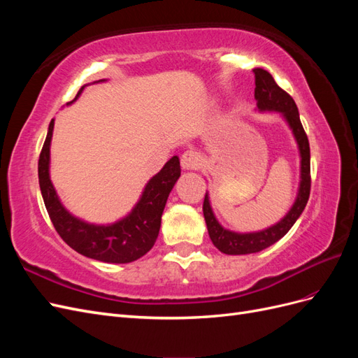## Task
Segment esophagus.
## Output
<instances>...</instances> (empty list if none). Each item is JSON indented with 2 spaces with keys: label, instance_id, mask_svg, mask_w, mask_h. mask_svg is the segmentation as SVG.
Masks as SVG:
<instances>
[{
  "label": "esophagus",
  "instance_id": "esophagus-1",
  "mask_svg": "<svg viewBox=\"0 0 358 358\" xmlns=\"http://www.w3.org/2000/svg\"><path fill=\"white\" fill-rule=\"evenodd\" d=\"M200 164H201L200 155L197 152H194V150H187V152L182 154L180 157V166L183 170H194Z\"/></svg>",
  "mask_w": 358,
  "mask_h": 358
}]
</instances>
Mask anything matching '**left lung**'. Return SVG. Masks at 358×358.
<instances>
[{"mask_svg": "<svg viewBox=\"0 0 358 358\" xmlns=\"http://www.w3.org/2000/svg\"><path fill=\"white\" fill-rule=\"evenodd\" d=\"M255 74V100L258 112H278L285 119L300 154V183L297 189V197L292 203L285 216L276 224L267 227L264 230L252 233H237L227 230L216 220L212 210L209 192H206L203 203V215L208 225V231L212 243L227 255H245L259 252L270 245L276 243L279 239L289 231V229L299 220L301 212L305 210L310 192V149L308 136L300 122L299 109L294 100L280 90L272 74L263 69H254Z\"/></svg>", "mask_w": 358, "mask_h": 358, "instance_id": "8db88e82", "label": "left lung"}]
</instances>
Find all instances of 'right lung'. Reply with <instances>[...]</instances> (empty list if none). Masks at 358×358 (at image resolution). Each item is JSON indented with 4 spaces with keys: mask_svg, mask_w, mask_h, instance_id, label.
<instances>
[{
    "mask_svg": "<svg viewBox=\"0 0 358 358\" xmlns=\"http://www.w3.org/2000/svg\"><path fill=\"white\" fill-rule=\"evenodd\" d=\"M99 82H106V79L96 80V83ZM85 86H82L76 99L69 104L79 99ZM53 125L55 119H52L49 124L48 136L40 154L38 182L50 221L62 241L76 252L103 263L125 264L143 257L152 249L157 241L169 194L180 176L179 158L176 155L171 157L164 167L148 180L138 201L124 218L113 224H92L78 218L66 209L50 180L49 167Z\"/></svg>",
    "mask_w": 358,
    "mask_h": 358,
    "instance_id": "add662e5",
    "label": "right lung"
}]
</instances>
